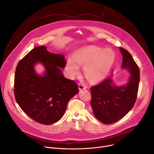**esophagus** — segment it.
I'll return each instance as SVG.
<instances>
[{"label":"esophagus","mask_w":154,"mask_h":154,"mask_svg":"<svg viewBox=\"0 0 154 154\" xmlns=\"http://www.w3.org/2000/svg\"><path fill=\"white\" fill-rule=\"evenodd\" d=\"M79 90L82 91V90H83V89H86V87L83 85V84H81V83H79Z\"/></svg>","instance_id":"obj_1"}]
</instances>
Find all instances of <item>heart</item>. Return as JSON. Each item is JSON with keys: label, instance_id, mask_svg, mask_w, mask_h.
<instances>
[{"label": "heart", "instance_id": "heart-1", "mask_svg": "<svg viewBox=\"0 0 154 154\" xmlns=\"http://www.w3.org/2000/svg\"><path fill=\"white\" fill-rule=\"evenodd\" d=\"M116 59L115 51L110 48L86 46L77 51L75 58L69 57L67 59L66 70L68 77L73 79L80 73V66H84L86 78L92 83H97L107 77Z\"/></svg>", "mask_w": 154, "mask_h": 154}]
</instances>
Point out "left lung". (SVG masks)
<instances>
[{"label":"left lung","mask_w":154,"mask_h":154,"mask_svg":"<svg viewBox=\"0 0 154 154\" xmlns=\"http://www.w3.org/2000/svg\"><path fill=\"white\" fill-rule=\"evenodd\" d=\"M123 56L122 69L130 73L127 82L117 85L112 75L98 85L91 88L92 106L95 117L104 124H112L125 117L132 108L137 95L140 69L131 54L119 48Z\"/></svg>","instance_id":"1"}]
</instances>
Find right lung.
I'll list each match as a JSON object with an SVG mask.
<instances>
[{"label": "right lung", "mask_w": 154, "mask_h": 154, "mask_svg": "<svg viewBox=\"0 0 154 154\" xmlns=\"http://www.w3.org/2000/svg\"><path fill=\"white\" fill-rule=\"evenodd\" d=\"M66 62L62 54L51 53L45 46L32 49L18 63L14 77L17 103L30 118L43 125H51L63 116L69 101L79 92L77 83L66 79L60 68ZM41 64L45 71L38 74Z\"/></svg>", "instance_id": "1"}]
</instances>
